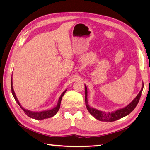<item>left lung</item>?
Here are the masks:
<instances>
[{
	"label": "left lung",
	"mask_w": 150,
	"mask_h": 150,
	"mask_svg": "<svg viewBox=\"0 0 150 150\" xmlns=\"http://www.w3.org/2000/svg\"><path fill=\"white\" fill-rule=\"evenodd\" d=\"M84 86H85V103H86V106L87 108L88 111L89 112L91 115L93 116H94L95 118L97 119L98 120L101 121H109V122L115 121L119 119H121L122 117L128 115L131 112H132L134 109L136 108V106H137V104L139 101L141 95H142V93L143 91V87H144V84L143 83L142 89H141V91L137 96H136V98L128 104V105H127L123 108L119 109V110H117L114 111L106 112L96 110V109L91 107L89 105L88 101V89L85 84Z\"/></svg>",
	"instance_id": "8db88e82"
}]
</instances>
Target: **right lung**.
Masks as SVG:
<instances>
[{
	"instance_id": "obj_1",
	"label": "right lung",
	"mask_w": 150,
	"mask_h": 150,
	"mask_svg": "<svg viewBox=\"0 0 150 150\" xmlns=\"http://www.w3.org/2000/svg\"><path fill=\"white\" fill-rule=\"evenodd\" d=\"M11 90H12V94L13 95V98H14L16 101L20 106L21 109L23 110V111L25 112V114L28 115L29 117H31V118L35 119V120H39L49 118V117H51L54 116V115H56V114L57 112V111H59V108H60L62 98L63 96H64V94H65L66 91H67V89H66L61 94L59 99L58 103H57L56 107H54L52 109H51V110H46V111H30V110H26V109L24 108L21 105V104H20L19 100H18L17 98L16 97V95L15 94V92H14V91H13V87H12V78L11 79Z\"/></svg>"
}]
</instances>
